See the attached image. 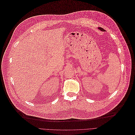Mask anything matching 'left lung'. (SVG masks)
<instances>
[{"instance_id":"1","label":"left lung","mask_w":135,"mask_h":135,"mask_svg":"<svg viewBox=\"0 0 135 135\" xmlns=\"http://www.w3.org/2000/svg\"><path fill=\"white\" fill-rule=\"evenodd\" d=\"M99 30H100V31H105V30L104 29H103L102 28H100V27H99V28H98Z\"/></svg>"}]
</instances>
